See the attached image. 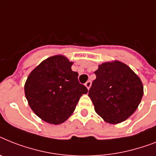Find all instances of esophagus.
<instances>
[{"label": "esophagus", "instance_id": "obj_1", "mask_svg": "<svg viewBox=\"0 0 156 156\" xmlns=\"http://www.w3.org/2000/svg\"><path fill=\"white\" fill-rule=\"evenodd\" d=\"M85 86H86V87H87V88L88 90L90 89V86H91V81H87V82H86V83H85Z\"/></svg>", "mask_w": 156, "mask_h": 156}]
</instances>
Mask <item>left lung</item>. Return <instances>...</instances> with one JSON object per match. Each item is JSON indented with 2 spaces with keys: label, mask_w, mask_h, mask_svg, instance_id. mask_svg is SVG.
Instances as JSON below:
<instances>
[{
  "label": "left lung",
  "mask_w": 156,
  "mask_h": 156,
  "mask_svg": "<svg viewBox=\"0 0 156 156\" xmlns=\"http://www.w3.org/2000/svg\"><path fill=\"white\" fill-rule=\"evenodd\" d=\"M88 95L96 113L110 123L126 120L135 111L144 94L140 78L124 63L105 62L94 71Z\"/></svg>",
  "instance_id": "1"
}]
</instances>
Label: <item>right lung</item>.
<instances>
[{
	"label": "right lung",
	"instance_id": "add662e5",
	"mask_svg": "<svg viewBox=\"0 0 156 156\" xmlns=\"http://www.w3.org/2000/svg\"><path fill=\"white\" fill-rule=\"evenodd\" d=\"M73 63L61 55L47 58L33 70L25 85L30 107L39 118L60 124L72 115L76 105L88 90L78 82Z\"/></svg>",
	"mask_w": 156,
	"mask_h": 156
}]
</instances>
